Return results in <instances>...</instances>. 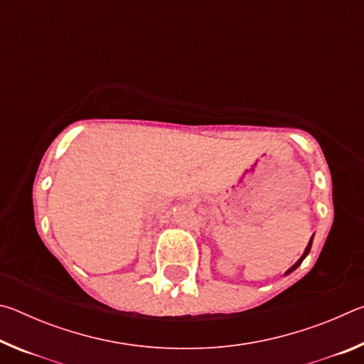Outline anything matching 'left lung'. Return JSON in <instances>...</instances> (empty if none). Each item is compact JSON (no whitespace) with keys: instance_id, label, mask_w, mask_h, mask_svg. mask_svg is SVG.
I'll return each mask as SVG.
<instances>
[{"instance_id":"obj_1","label":"left lung","mask_w":364,"mask_h":364,"mask_svg":"<svg viewBox=\"0 0 364 364\" xmlns=\"http://www.w3.org/2000/svg\"><path fill=\"white\" fill-rule=\"evenodd\" d=\"M311 241H313V237L310 239V242H308V245H306V249H305V252H304V255H301V257L299 258V262H297V263H295L292 268H289V269H287V273H286V274H289V273H291V271H294L295 268H297V267H299V264H300L301 262H304V258H305V257L308 255V252H310V249H311Z\"/></svg>"}]
</instances>
